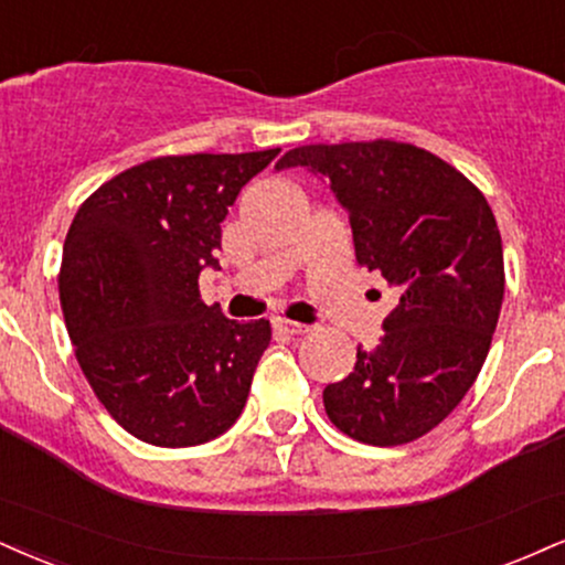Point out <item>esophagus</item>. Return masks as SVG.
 <instances>
[{
  "label": "esophagus",
  "mask_w": 565,
  "mask_h": 565,
  "mask_svg": "<svg viewBox=\"0 0 565 565\" xmlns=\"http://www.w3.org/2000/svg\"><path fill=\"white\" fill-rule=\"evenodd\" d=\"M274 329L278 334H287V337H300V334H308L310 326L308 323H300V321H289V318H278L274 323Z\"/></svg>",
  "instance_id": "esophagus-1"
}]
</instances>
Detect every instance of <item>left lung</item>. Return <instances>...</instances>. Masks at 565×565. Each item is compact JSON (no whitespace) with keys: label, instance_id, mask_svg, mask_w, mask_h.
Masks as SVG:
<instances>
[{"label":"left lung","instance_id":"obj_1","mask_svg":"<svg viewBox=\"0 0 565 565\" xmlns=\"http://www.w3.org/2000/svg\"><path fill=\"white\" fill-rule=\"evenodd\" d=\"M297 166L331 183L358 263L399 291L382 342L323 390L326 416L363 445H407L450 416L484 365L505 291L498 221L458 168L405 141L308 145L276 162Z\"/></svg>","mask_w":565,"mask_h":565}]
</instances>
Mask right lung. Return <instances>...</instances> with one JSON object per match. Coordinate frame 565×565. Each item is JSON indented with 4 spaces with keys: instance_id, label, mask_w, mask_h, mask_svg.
<instances>
[{
    "instance_id": "obj_1",
    "label": "right lung",
    "mask_w": 565,
    "mask_h": 565,
    "mask_svg": "<svg viewBox=\"0 0 565 565\" xmlns=\"http://www.w3.org/2000/svg\"><path fill=\"white\" fill-rule=\"evenodd\" d=\"M281 149L166 154L113 175L67 228L60 305L105 411L158 447L221 437L247 403L270 323L231 321L200 297L221 223Z\"/></svg>"
}]
</instances>
